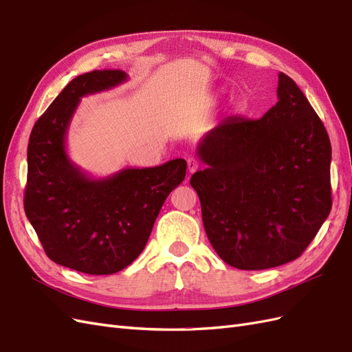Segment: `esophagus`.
<instances>
[{
    "instance_id": "1",
    "label": "esophagus",
    "mask_w": 352,
    "mask_h": 352,
    "mask_svg": "<svg viewBox=\"0 0 352 352\" xmlns=\"http://www.w3.org/2000/svg\"><path fill=\"white\" fill-rule=\"evenodd\" d=\"M198 167H199V162H198L197 158H194V157L188 158V170H189V173L197 172Z\"/></svg>"
}]
</instances>
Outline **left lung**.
I'll list each match as a JSON object with an SVG mask.
<instances>
[{"label": "left lung", "instance_id": "left-lung-1", "mask_svg": "<svg viewBox=\"0 0 352 352\" xmlns=\"http://www.w3.org/2000/svg\"><path fill=\"white\" fill-rule=\"evenodd\" d=\"M278 102L258 120L228 117L197 146L190 177L212 248L232 267L264 270L300 257L332 208V146L296 83L279 73Z\"/></svg>", "mask_w": 352, "mask_h": 352}]
</instances>
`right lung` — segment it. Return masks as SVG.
Returning a JSON list of instances; mask_svg holds the SVG:
<instances>
[{
	"instance_id": "1",
	"label": "right lung",
	"mask_w": 352,
	"mask_h": 352,
	"mask_svg": "<svg viewBox=\"0 0 352 352\" xmlns=\"http://www.w3.org/2000/svg\"><path fill=\"white\" fill-rule=\"evenodd\" d=\"M129 79L122 70L74 78L32 129L25 212L48 257L87 274H113L138 258L166 198L184 182L186 162L127 167L95 179L74 164L66 138L82 97Z\"/></svg>"
}]
</instances>
